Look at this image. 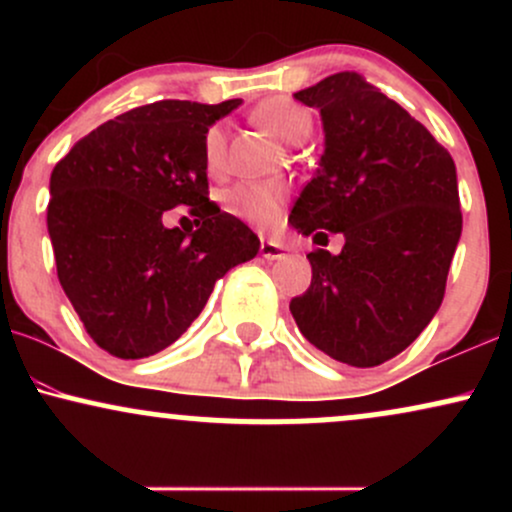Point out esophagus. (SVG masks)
<instances>
[{
	"mask_svg": "<svg viewBox=\"0 0 512 512\" xmlns=\"http://www.w3.org/2000/svg\"><path fill=\"white\" fill-rule=\"evenodd\" d=\"M260 252L264 260H281L286 255V248L281 243H274V240H262Z\"/></svg>",
	"mask_w": 512,
	"mask_h": 512,
	"instance_id": "obj_1",
	"label": "esophagus"
}]
</instances>
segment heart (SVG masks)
Segmentation results:
<instances>
[{"instance_id":"obj_1","label":"heart","mask_w":512,"mask_h":512,"mask_svg":"<svg viewBox=\"0 0 512 512\" xmlns=\"http://www.w3.org/2000/svg\"><path fill=\"white\" fill-rule=\"evenodd\" d=\"M255 122L269 132L276 142L298 144L310 134L313 120L310 113L289 98H272L255 110ZM226 161V132L214 125L204 134V163L211 173L223 168ZM286 187L279 182H238L226 192V209L238 219L257 228H269L279 221L286 202Z\"/></svg>"}]
</instances>
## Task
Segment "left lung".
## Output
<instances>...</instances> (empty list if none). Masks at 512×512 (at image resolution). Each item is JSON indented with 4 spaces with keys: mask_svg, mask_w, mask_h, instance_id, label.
I'll use <instances>...</instances> for the list:
<instances>
[{
    "mask_svg": "<svg viewBox=\"0 0 512 512\" xmlns=\"http://www.w3.org/2000/svg\"><path fill=\"white\" fill-rule=\"evenodd\" d=\"M317 108L325 151L293 204L301 236L342 233L339 255H308L313 281L291 301L298 330L334 361L373 368L424 332L443 303L462 233L457 170L402 105L361 74L293 93Z\"/></svg>",
    "mask_w": 512,
    "mask_h": 512,
    "instance_id": "left-lung-1",
    "label": "left lung"
}]
</instances>
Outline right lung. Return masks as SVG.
<instances>
[{
    "instance_id": "right-lung-1",
    "label": "right lung",
    "mask_w": 512,
    "mask_h": 512,
    "mask_svg": "<svg viewBox=\"0 0 512 512\" xmlns=\"http://www.w3.org/2000/svg\"><path fill=\"white\" fill-rule=\"evenodd\" d=\"M240 103L142 105L79 139L52 170L57 276L108 354L166 349L197 320L216 281L260 250V238L207 197L204 134ZM175 206L191 207L197 232L162 223Z\"/></svg>"
}]
</instances>
